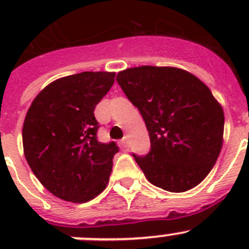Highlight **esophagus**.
Segmentation results:
<instances>
[{"mask_svg": "<svg viewBox=\"0 0 249 249\" xmlns=\"http://www.w3.org/2000/svg\"><path fill=\"white\" fill-rule=\"evenodd\" d=\"M120 146H121V148H123V149L127 148V140H126V138H123V140L121 141Z\"/></svg>", "mask_w": 249, "mask_h": 249, "instance_id": "1", "label": "esophagus"}]
</instances>
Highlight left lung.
Instances as JSON below:
<instances>
[{"label":"left lung","mask_w":249,"mask_h":249,"mask_svg":"<svg viewBox=\"0 0 249 249\" xmlns=\"http://www.w3.org/2000/svg\"><path fill=\"white\" fill-rule=\"evenodd\" d=\"M116 80L148 129L151 151L133 156L147 179L175 193L198 186L223 144V108L211 89L177 67L126 68Z\"/></svg>","instance_id":"8db88e82"}]
</instances>
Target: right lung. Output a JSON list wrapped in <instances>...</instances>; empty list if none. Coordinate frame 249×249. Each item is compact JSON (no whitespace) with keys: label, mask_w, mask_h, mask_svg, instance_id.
I'll use <instances>...</instances> for the list:
<instances>
[{"label":"right lung","mask_w":249,"mask_h":249,"mask_svg":"<svg viewBox=\"0 0 249 249\" xmlns=\"http://www.w3.org/2000/svg\"><path fill=\"white\" fill-rule=\"evenodd\" d=\"M114 77L103 71L61 77L37 94L26 113V160L46 190L63 201L89 202L108 183L118 147L98 142L93 111Z\"/></svg>","instance_id":"add662e5"}]
</instances>
